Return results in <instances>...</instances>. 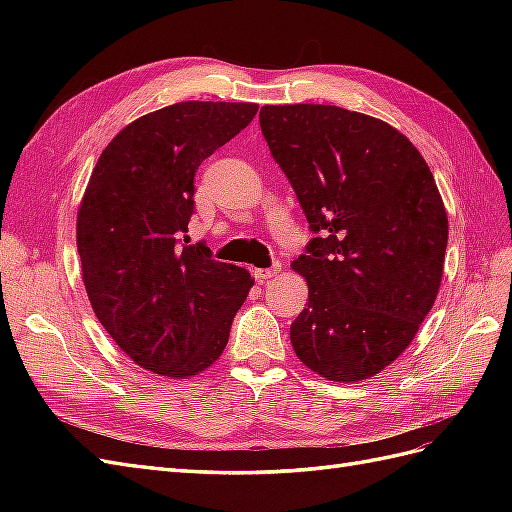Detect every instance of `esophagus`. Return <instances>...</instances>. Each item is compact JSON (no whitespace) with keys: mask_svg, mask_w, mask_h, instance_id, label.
<instances>
[{"mask_svg":"<svg viewBox=\"0 0 512 512\" xmlns=\"http://www.w3.org/2000/svg\"><path fill=\"white\" fill-rule=\"evenodd\" d=\"M277 270H279V264H275L273 268H255L253 275L257 281H268L277 275Z\"/></svg>","mask_w":512,"mask_h":512,"instance_id":"obj_1","label":"esophagus"}]
</instances>
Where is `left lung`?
Wrapping results in <instances>:
<instances>
[{
  "mask_svg": "<svg viewBox=\"0 0 512 512\" xmlns=\"http://www.w3.org/2000/svg\"><path fill=\"white\" fill-rule=\"evenodd\" d=\"M259 125L314 237L292 268L308 303L299 361L358 383L396 361L436 303L449 220L433 173L398 129L334 105H266Z\"/></svg>",
  "mask_w": 512,
  "mask_h": 512,
  "instance_id": "obj_1",
  "label": "left lung"
}]
</instances>
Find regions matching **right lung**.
Here are the masks:
<instances>
[{
  "label": "right lung",
  "instance_id": "obj_1",
  "mask_svg": "<svg viewBox=\"0 0 512 512\" xmlns=\"http://www.w3.org/2000/svg\"><path fill=\"white\" fill-rule=\"evenodd\" d=\"M257 114L255 103L162 107L105 147L76 217L83 284L114 343L149 372L211 367L255 279L189 244L195 171Z\"/></svg>",
  "mask_w": 512,
  "mask_h": 512
}]
</instances>
